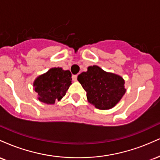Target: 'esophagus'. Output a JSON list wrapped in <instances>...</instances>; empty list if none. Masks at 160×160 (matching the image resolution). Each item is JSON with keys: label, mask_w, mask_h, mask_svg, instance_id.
Returning <instances> with one entry per match:
<instances>
[{"label": "esophagus", "mask_w": 160, "mask_h": 160, "mask_svg": "<svg viewBox=\"0 0 160 160\" xmlns=\"http://www.w3.org/2000/svg\"><path fill=\"white\" fill-rule=\"evenodd\" d=\"M72 79L74 81H77L78 80V75H72Z\"/></svg>", "instance_id": "34e87169"}]
</instances>
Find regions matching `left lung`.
I'll return each mask as SVG.
<instances>
[{
  "mask_svg": "<svg viewBox=\"0 0 160 160\" xmlns=\"http://www.w3.org/2000/svg\"><path fill=\"white\" fill-rule=\"evenodd\" d=\"M78 80L86 92L89 103L100 110L113 108L126 91L122 77L97 65L88 67L87 71L78 75Z\"/></svg>",
  "mask_w": 160,
  "mask_h": 160,
  "instance_id": "obj_1",
  "label": "left lung"
}]
</instances>
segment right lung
I'll return each instance as SVG.
<instances>
[{
	"mask_svg": "<svg viewBox=\"0 0 160 160\" xmlns=\"http://www.w3.org/2000/svg\"><path fill=\"white\" fill-rule=\"evenodd\" d=\"M71 74L62 68H52L40 75L33 82L38 99L47 104H54L65 96L71 85Z\"/></svg>",
	"mask_w": 160,
	"mask_h": 160,
	"instance_id": "right-lung-1",
	"label": "right lung"
}]
</instances>
